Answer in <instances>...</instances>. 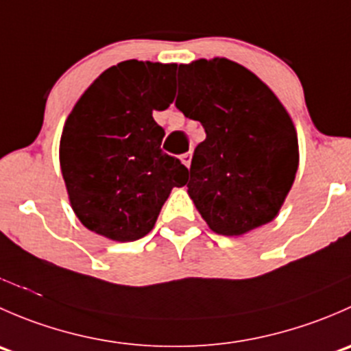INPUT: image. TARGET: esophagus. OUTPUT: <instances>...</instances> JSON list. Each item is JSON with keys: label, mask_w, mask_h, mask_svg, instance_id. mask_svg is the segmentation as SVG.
Returning <instances> with one entry per match:
<instances>
[{"label": "esophagus", "mask_w": 351, "mask_h": 351, "mask_svg": "<svg viewBox=\"0 0 351 351\" xmlns=\"http://www.w3.org/2000/svg\"><path fill=\"white\" fill-rule=\"evenodd\" d=\"M182 162L186 166V168H190V165H192V153L182 154Z\"/></svg>", "instance_id": "1"}]
</instances>
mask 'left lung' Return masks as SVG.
I'll use <instances>...</instances> for the list:
<instances>
[{
	"instance_id": "obj_1",
	"label": "left lung",
	"mask_w": 351,
	"mask_h": 351,
	"mask_svg": "<svg viewBox=\"0 0 351 351\" xmlns=\"http://www.w3.org/2000/svg\"><path fill=\"white\" fill-rule=\"evenodd\" d=\"M176 108L204 125L189 195L208 228L243 236L274 221L299 168L292 119L250 69L214 58L178 66Z\"/></svg>"
}]
</instances>
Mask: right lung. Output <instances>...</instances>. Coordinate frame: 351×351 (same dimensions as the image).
<instances>
[{
	"label": "right lung",
	"instance_id": "right-lung-1",
	"mask_svg": "<svg viewBox=\"0 0 351 351\" xmlns=\"http://www.w3.org/2000/svg\"><path fill=\"white\" fill-rule=\"evenodd\" d=\"M176 64L130 59L108 67L67 115L59 162L71 207L90 231L127 243L154 228L189 169L161 151L154 110L173 104Z\"/></svg>",
	"mask_w": 351,
	"mask_h": 351
}]
</instances>
